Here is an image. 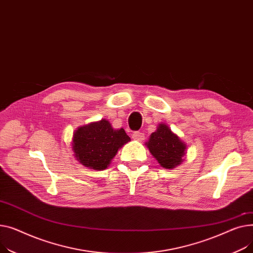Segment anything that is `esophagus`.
I'll use <instances>...</instances> for the list:
<instances>
[{"mask_svg": "<svg viewBox=\"0 0 253 253\" xmlns=\"http://www.w3.org/2000/svg\"><path fill=\"white\" fill-rule=\"evenodd\" d=\"M131 137L133 140H136V141H143L145 139V135L141 131H135L132 133Z\"/></svg>", "mask_w": 253, "mask_h": 253, "instance_id": "esophagus-1", "label": "esophagus"}]
</instances>
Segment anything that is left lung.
<instances>
[{
    "label": "left lung",
    "instance_id": "left-lung-1",
    "mask_svg": "<svg viewBox=\"0 0 253 253\" xmlns=\"http://www.w3.org/2000/svg\"><path fill=\"white\" fill-rule=\"evenodd\" d=\"M146 146L159 165L169 169L181 165L187 149V145L165 124H159Z\"/></svg>",
    "mask_w": 253,
    "mask_h": 253
}]
</instances>
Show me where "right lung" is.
Here are the masks:
<instances>
[{"label": "right lung", "instance_id": "right-lung-1", "mask_svg": "<svg viewBox=\"0 0 253 253\" xmlns=\"http://www.w3.org/2000/svg\"><path fill=\"white\" fill-rule=\"evenodd\" d=\"M130 141L124 128L114 129L106 120L78 127L73 133L74 157L83 166L102 170L108 168L111 159L121 148Z\"/></svg>", "mask_w": 253, "mask_h": 253}]
</instances>
